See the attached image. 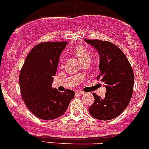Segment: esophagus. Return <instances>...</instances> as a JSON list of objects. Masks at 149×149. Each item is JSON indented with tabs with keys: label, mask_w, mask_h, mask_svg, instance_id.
I'll use <instances>...</instances> for the list:
<instances>
[{
	"label": "esophagus",
	"mask_w": 149,
	"mask_h": 149,
	"mask_svg": "<svg viewBox=\"0 0 149 149\" xmlns=\"http://www.w3.org/2000/svg\"><path fill=\"white\" fill-rule=\"evenodd\" d=\"M82 94H84V92H82V91H77L76 92V95H82Z\"/></svg>",
	"instance_id": "1"
}]
</instances>
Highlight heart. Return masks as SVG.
I'll use <instances>...</instances> for the list:
<instances>
[{"label": "heart", "mask_w": 149, "mask_h": 149, "mask_svg": "<svg viewBox=\"0 0 149 149\" xmlns=\"http://www.w3.org/2000/svg\"><path fill=\"white\" fill-rule=\"evenodd\" d=\"M72 54L74 56L78 58V60L80 61L81 63H90V61H92V56L90 54V52L88 49L82 45H77L74 47L72 50ZM63 57H61L60 59V66L63 67Z\"/></svg>", "instance_id": "obj_1"}]
</instances>
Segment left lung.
<instances>
[{
  "label": "left lung",
  "mask_w": 149,
  "mask_h": 149,
  "mask_svg": "<svg viewBox=\"0 0 149 149\" xmlns=\"http://www.w3.org/2000/svg\"><path fill=\"white\" fill-rule=\"evenodd\" d=\"M100 56L101 74L97 79L104 83V98L93 93L95 102L88 108L90 114L100 120L118 117L128 106L133 92L134 73L127 57L112 42L98 39H85Z\"/></svg>",
  "instance_id": "8db88e82"
}]
</instances>
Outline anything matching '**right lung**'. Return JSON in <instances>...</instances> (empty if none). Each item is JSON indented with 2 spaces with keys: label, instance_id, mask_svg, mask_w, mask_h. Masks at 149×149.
<instances>
[{
  "label": "right lung",
  "instance_id": "right-lung-1",
  "mask_svg": "<svg viewBox=\"0 0 149 149\" xmlns=\"http://www.w3.org/2000/svg\"><path fill=\"white\" fill-rule=\"evenodd\" d=\"M67 42H45L28 54L19 73L22 98L38 118L54 120L65 113L74 97L72 90L64 92L51 88L61 52Z\"/></svg>",
  "mask_w": 149,
  "mask_h": 149
}]
</instances>
